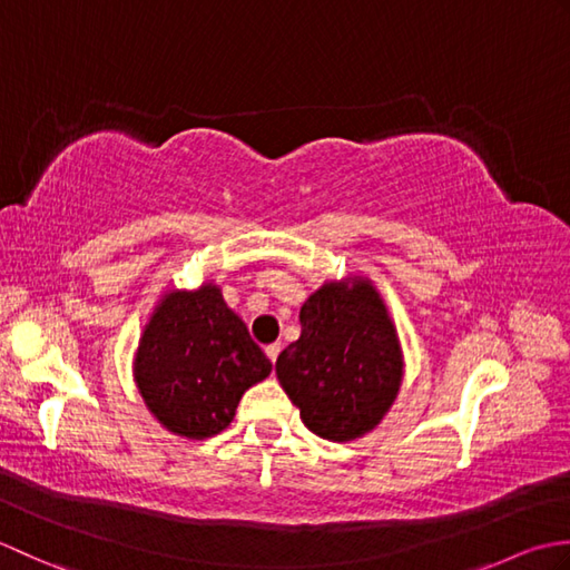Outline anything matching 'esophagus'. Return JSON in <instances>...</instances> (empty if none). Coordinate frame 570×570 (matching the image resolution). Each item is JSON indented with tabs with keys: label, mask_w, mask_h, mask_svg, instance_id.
<instances>
[{
	"label": "esophagus",
	"mask_w": 570,
	"mask_h": 570,
	"mask_svg": "<svg viewBox=\"0 0 570 570\" xmlns=\"http://www.w3.org/2000/svg\"><path fill=\"white\" fill-rule=\"evenodd\" d=\"M264 353H266V357L272 360V365H274L276 357H278V353H282V343H272V345H266V347H264Z\"/></svg>",
	"instance_id": "obj_1"
}]
</instances>
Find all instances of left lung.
Listing matches in <instances>:
<instances>
[{
	"instance_id": "1",
	"label": "left lung",
	"mask_w": 570,
	"mask_h": 570,
	"mask_svg": "<svg viewBox=\"0 0 570 570\" xmlns=\"http://www.w3.org/2000/svg\"><path fill=\"white\" fill-rule=\"evenodd\" d=\"M276 377L321 439L372 431L402 382V350L380 294L325 284L301 308V337L276 360Z\"/></svg>"
}]
</instances>
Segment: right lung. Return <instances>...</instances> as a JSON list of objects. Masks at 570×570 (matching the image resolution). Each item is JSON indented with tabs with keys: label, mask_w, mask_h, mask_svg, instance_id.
<instances>
[{
	"label": "right lung",
	"mask_w": 570,
	"mask_h": 570,
	"mask_svg": "<svg viewBox=\"0 0 570 570\" xmlns=\"http://www.w3.org/2000/svg\"><path fill=\"white\" fill-rule=\"evenodd\" d=\"M269 372L272 362L247 325L210 284L168 294L137 353V384L151 414L198 441L229 426L242 394Z\"/></svg>",
	"instance_id": "add662e5"
}]
</instances>
